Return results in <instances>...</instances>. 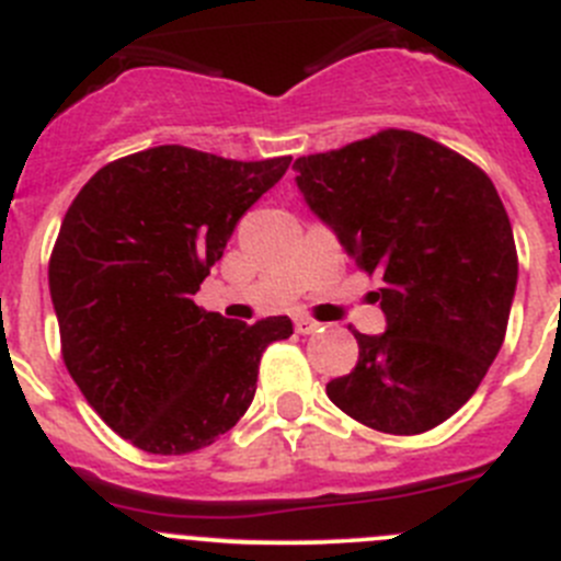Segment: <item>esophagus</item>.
<instances>
[{
    "mask_svg": "<svg viewBox=\"0 0 561 561\" xmlns=\"http://www.w3.org/2000/svg\"><path fill=\"white\" fill-rule=\"evenodd\" d=\"M295 330H297V333L308 335V333H319V330H322V324H319L317 319H311V317H297L295 319Z\"/></svg>",
    "mask_w": 561,
    "mask_h": 561,
    "instance_id": "obj_1",
    "label": "esophagus"
}]
</instances>
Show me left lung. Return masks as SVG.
I'll use <instances>...</instances> for the list:
<instances>
[{
    "mask_svg": "<svg viewBox=\"0 0 561 561\" xmlns=\"http://www.w3.org/2000/svg\"><path fill=\"white\" fill-rule=\"evenodd\" d=\"M313 215L355 264L386 333H357V364L328 397L360 424L419 435L455 415L504 344L517 286L510 217L484 170L424 135L386 129L295 162Z\"/></svg>",
    "mask_w": 561,
    "mask_h": 561,
    "instance_id": "1",
    "label": "left lung"
}]
</instances>
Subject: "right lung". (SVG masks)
<instances>
[{"label": "right lung", "mask_w": 561, "mask_h": 561, "mask_svg": "<svg viewBox=\"0 0 561 561\" xmlns=\"http://www.w3.org/2000/svg\"><path fill=\"white\" fill-rule=\"evenodd\" d=\"M291 157L237 162L159 146L104 164L68 206L49 261L62 360L106 426L148 455H190L255 397L289 317L255 324L197 308L239 217Z\"/></svg>", "instance_id": "obj_1"}]
</instances>
